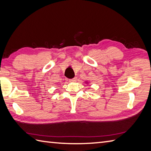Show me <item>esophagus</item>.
<instances>
[{"mask_svg": "<svg viewBox=\"0 0 151 151\" xmlns=\"http://www.w3.org/2000/svg\"><path fill=\"white\" fill-rule=\"evenodd\" d=\"M76 80H77V78H76L75 77V78H72V79H70L69 81H70V82H76Z\"/></svg>", "mask_w": 151, "mask_h": 151, "instance_id": "34e87169", "label": "esophagus"}]
</instances>
